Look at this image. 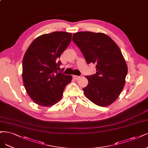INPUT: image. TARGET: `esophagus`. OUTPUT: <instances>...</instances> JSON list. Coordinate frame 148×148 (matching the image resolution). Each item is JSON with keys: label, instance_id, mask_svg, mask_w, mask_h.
Wrapping results in <instances>:
<instances>
[{"label": "esophagus", "instance_id": "obj_1", "mask_svg": "<svg viewBox=\"0 0 148 148\" xmlns=\"http://www.w3.org/2000/svg\"><path fill=\"white\" fill-rule=\"evenodd\" d=\"M80 78V76H76V75H73V78L74 79H79Z\"/></svg>", "mask_w": 148, "mask_h": 148}]
</instances>
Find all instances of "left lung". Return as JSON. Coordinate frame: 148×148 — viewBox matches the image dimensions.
<instances>
[{"instance_id":"left-lung-1","label":"left lung","mask_w":148,"mask_h":148,"mask_svg":"<svg viewBox=\"0 0 148 148\" xmlns=\"http://www.w3.org/2000/svg\"><path fill=\"white\" fill-rule=\"evenodd\" d=\"M72 40L86 62L96 65V73L86 76L88 84L83 89L84 95L97 105H110L123 90L127 74V66L119 47L108 35L99 32H76Z\"/></svg>"}]
</instances>
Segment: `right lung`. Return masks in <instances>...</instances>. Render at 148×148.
<instances>
[{
	"instance_id": "right-lung-1",
	"label": "right lung",
	"mask_w": 148,
	"mask_h": 148,
	"mask_svg": "<svg viewBox=\"0 0 148 148\" xmlns=\"http://www.w3.org/2000/svg\"><path fill=\"white\" fill-rule=\"evenodd\" d=\"M72 40V34L54 32L40 35L30 44L23 60V80L33 101L42 106L60 100L72 76L59 72L61 54Z\"/></svg>"
}]
</instances>
